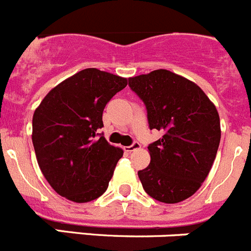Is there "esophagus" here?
<instances>
[{"instance_id": "1", "label": "esophagus", "mask_w": 251, "mask_h": 251, "mask_svg": "<svg viewBox=\"0 0 251 251\" xmlns=\"http://www.w3.org/2000/svg\"><path fill=\"white\" fill-rule=\"evenodd\" d=\"M141 148V144L138 143V142H133L132 144H130V146H127V147H124V151H135V149H139Z\"/></svg>"}]
</instances>
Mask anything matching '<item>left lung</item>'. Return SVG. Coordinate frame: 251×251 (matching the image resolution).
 <instances>
[{"label":"left lung","instance_id":"8db88e82","mask_svg":"<svg viewBox=\"0 0 251 251\" xmlns=\"http://www.w3.org/2000/svg\"><path fill=\"white\" fill-rule=\"evenodd\" d=\"M143 100L149 128L163 132L148 146L151 163L138 172L153 199L174 204L192 197L205 180L220 143V119L206 94L187 78L157 70L128 79Z\"/></svg>","mask_w":251,"mask_h":251}]
</instances>
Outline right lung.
Listing matches in <instances>:
<instances>
[{
	"label": "right lung",
	"mask_w": 251,
	"mask_h": 251,
	"mask_svg": "<svg viewBox=\"0 0 251 251\" xmlns=\"http://www.w3.org/2000/svg\"><path fill=\"white\" fill-rule=\"evenodd\" d=\"M127 78L86 68L54 87L34 110L32 142L41 172L62 197L87 203L107 190L123 155L100 129L105 104Z\"/></svg>",
	"instance_id": "add662e5"
}]
</instances>
